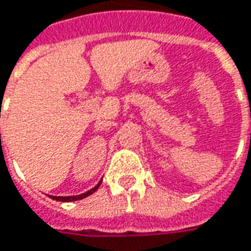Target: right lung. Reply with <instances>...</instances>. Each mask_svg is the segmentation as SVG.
<instances>
[{
  "label": "right lung",
  "instance_id": "right-lung-1",
  "mask_svg": "<svg viewBox=\"0 0 251 251\" xmlns=\"http://www.w3.org/2000/svg\"><path fill=\"white\" fill-rule=\"evenodd\" d=\"M101 181H103V180H100V181L97 183L96 187H93L92 190L86 191V192H83V194H81V195H74V197H53V195H49V198H52L53 201H59V202H73V201H79V199H83V198L92 195V194H93V192L100 187Z\"/></svg>",
  "mask_w": 251,
  "mask_h": 251
}]
</instances>
